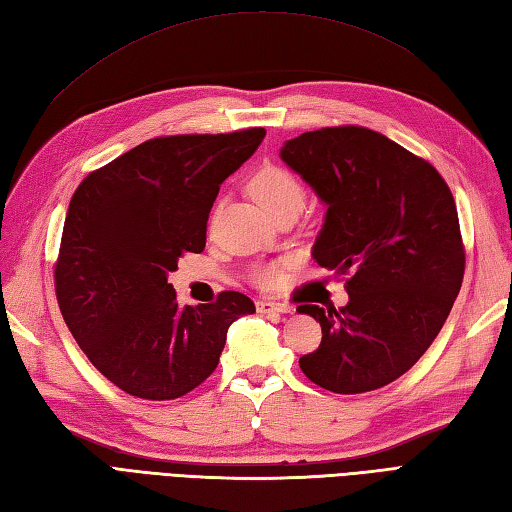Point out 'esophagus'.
Here are the masks:
<instances>
[{
	"label": "esophagus",
	"mask_w": 512,
	"mask_h": 512,
	"mask_svg": "<svg viewBox=\"0 0 512 512\" xmlns=\"http://www.w3.org/2000/svg\"><path fill=\"white\" fill-rule=\"evenodd\" d=\"M256 309L260 314H291V311H294L289 305H285V302H274V300H258Z\"/></svg>",
	"instance_id": "1"
}]
</instances>
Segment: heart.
Instances as JSON below:
<instances>
[{"label": "heart", "instance_id": "1", "mask_svg": "<svg viewBox=\"0 0 512 512\" xmlns=\"http://www.w3.org/2000/svg\"><path fill=\"white\" fill-rule=\"evenodd\" d=\"M249 192L269 214L283 210H300L305 203V185L294 172L280 165H263L249 179ZM254 283L260 287H276L283 280L280 265H260L254 269Z\"/></svg>", "mask_w": 512, "mask_h": 512}]
</instances>
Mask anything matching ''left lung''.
Segmentation results:
<instances>
[{
  "instance_id": "1",
  "label": "left lung",
  "mask_w": 512,
  "mask_h": 512,
  "mask_svg": "<svg viewBox=\"0 0 512 512\" xmlns=\"http://www.w3.org/2000/svg\"><path fill=\"white\" fill-rule=\"evenodd\" d=\"M280 159L327 205L314 258L349 294L340 309L298 307L322 327L300 369L333 393L380 389L424 356L460 294L453 194L429 161L360 125L300 134Z\"/></svg>"
}]
</instances>
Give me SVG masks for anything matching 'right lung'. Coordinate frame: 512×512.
I'll list each match as a JSON object with an SVG mask.
<instances>
[{"mask_svg":"<svg viewBox=\"0 0 512 512\" xmlns=\"http://www.w3.org/2000/svg\"><path fill=\"white\" fill-rule=\"evenodd\" d=\"M265 128L145 141L90 172L72 194L55 263L57 302L99 373L143 400H174L214 373L245 294L181 307L168 274L205 249L221 183Z\"/></svg>","mask_w":512,"mask_h":512,"instance_id":"1","label":"right lung"}]
</instances>
